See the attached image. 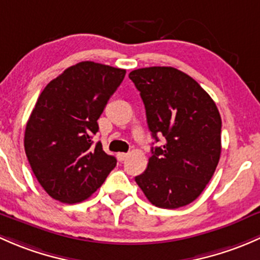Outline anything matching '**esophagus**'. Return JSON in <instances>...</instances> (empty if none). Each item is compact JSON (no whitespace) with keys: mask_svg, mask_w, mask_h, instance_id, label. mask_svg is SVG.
Returning <instances> with one entry per match:
<instances>
[{"mask_svg":"<svg viewBox=\"0 0 260 260\" xmlns=\"http://www.w3.org/2000/svg\"><path fill=\"white\" fill-rule=\"evenodd\" d=\"M116 156H117V160H119V161H124V160L127 157V154H125V152H119Z\"/></svg>","mask_w":260,"mask_h":260,"instance_id":"obj_1","label":"esophagus"}]
</instances>
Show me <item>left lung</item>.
<instances>
[{"instance_id": "1", "label": "left lung", "mask_w": 260, "mask_h": 260, "mask_svg": "<svg viewBox=\"0 0 260 260\" xmlns=\"http://www.w3.org/2000/svg\"><path fill=\"white\" fill-rule=\"evenodd\" d=\"M149 130L162 146L151 148L148 168L135 178L155 207L176 209L194 202L216 169L221 117L209 93L185 72L167 66L131 71Z\"/></svg>"}]
</instances>
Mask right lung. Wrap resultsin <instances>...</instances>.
Segmentation results:
<instances>
[{
  "mask_svg": "<svg viewBox=\"0 0 260 260\" xmlns=\"http://www.w3.org/2000/svg\"><path fill=\"white\" fill-rule=\"evenodd\" d=\"M125 74L82 61L50 81L37 99L23 144L37 181L53 199L68 204L87 199L116 167V159L91 139Z\"/></svg>",
  "mask_w": 260,
  "mask_h": 260,
  "instance_id": "1",
  "label": "right lung"
}]
</instances>
